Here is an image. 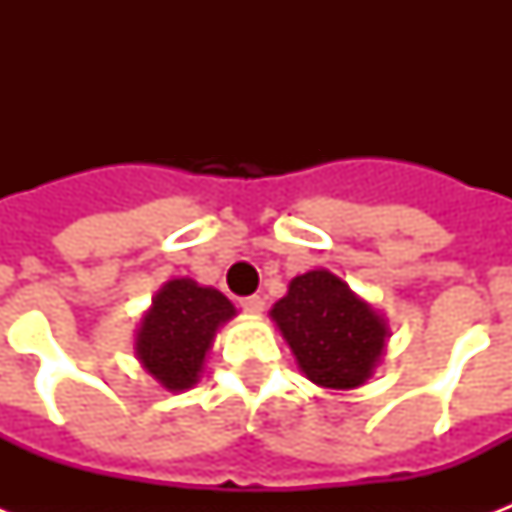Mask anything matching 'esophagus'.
<instances>
[{"label":"esophagus","instance_id":"obj_1","mask_svg":"<svg viewBox=\"0 0 512 512\" xmlns=\"http://www.w3.org/2000/svg\"><path fill=\"white\" fill-rule=\"evenodd\" d=\"M263 308H265V300L260 295L241 297V311L244 313H252V316H257V313H263Z\"/></svg>","mask_w":512,"mask_h":512}]
</instances>
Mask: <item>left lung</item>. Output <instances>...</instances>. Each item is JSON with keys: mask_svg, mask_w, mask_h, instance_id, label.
<instances>
[{"mask_svg": "<svg viewBox=\"0 0 512 512\" xmlns=\"http://www.w3.org/2000/svg\"><path fill=\"white\" fill-rule=\"evenodd\" d=\"M271 316L305 377L332 390L361 385L388 337L385 321L329 271L297 276Z\"/></svg>", "mask_w": 512, "mask_h": 512, "instance_id": "1", "label": "left lung"}]
</instances>
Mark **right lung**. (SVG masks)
<instances>
[{"label": "right lung", "mask_w": 512, "mask_h": 512, "mask_svg": "<svg viewBox=\"0 0 512 512\" xmlns=\"http://www.w3.org/2000/svg\"><path fill=\"white\" fill-rule=\"evenodd\" d=\"M231 316V300L217 289L191 279L167 281L138 332L140 361L164 388H191L215 329Z\"/></svg>", "instance_id": "add662e5"}]
</instances>
